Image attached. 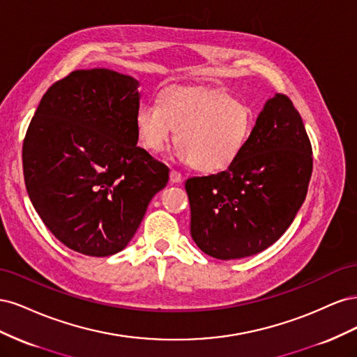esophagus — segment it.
Segmentation results:
<instances>
[{
	"mask_svg": "<svg viewBox=\"0 0 357 357\" xmlns=\"http://www.w3.org/2000/svg\"><path fill=\"white\" fill-rule=\"evenodd\" d=\"M183 180V177H181V174L178 171H176V169H171L169 171V181L171 183H180Z\"/></svg>",
	"mask_w": 357,
	"mask_h": 357,
	"instance_id": "1",
	"label": "esophagus"
}]
</instances>
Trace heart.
<instances>
[{
  "label": "heart",
  "instance_id": "b5f03b06",
  "mask_svg": "<svg viewBox=\"0 0 357 357\" xmlns=\"http://www.w3.org/2000/svg\"><path fill=\"white\" fill-rule=\"evenodd\" d=\"M255 116L228 93L202 88H171L159 102H144L135 116L138 142L159 153L177 131L176 156L201 171H220L238 158L252 134Z\"/></svg>",
  "mask_w": 357,
  "mask_h": 357
}]
</instances>
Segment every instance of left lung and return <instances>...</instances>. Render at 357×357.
Segmentation results:
<instances>
[{"instance_id":"8db88e82","label":"left lung","mask_w":357,"mask_h":357,"mask_svg":"<svg viewBox=\"0 0 357 357\" xmlns=\"http://www.w3.org/2000/svg\"><path fill=\"white\" fill-rule=\"evenodd\" d=\"M312 152L301 114L275 93L259 113L244 149L218 174L186 181L190 235L222 261L264 252L282 236L304 204Z\"/></svg>"}]
</instances>
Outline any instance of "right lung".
<instances>
[{
	"mask_svg": "<svg viewBox=\"0 0 357 357\" xmlns=\"http://www.w3.org/2000/svg\"><path fill=\"white\" fill-rule=\"evenodd\" d=\"M139 82L107 68L52 84L22 149L25 186L40 219L74 252L123 250L168 168L138 147Z\"/></svg>",
	"mask_w": 357,
	"mask_h": 357,
	"instance_id": "1",
	"label": "right lung"
}]
</instances>
